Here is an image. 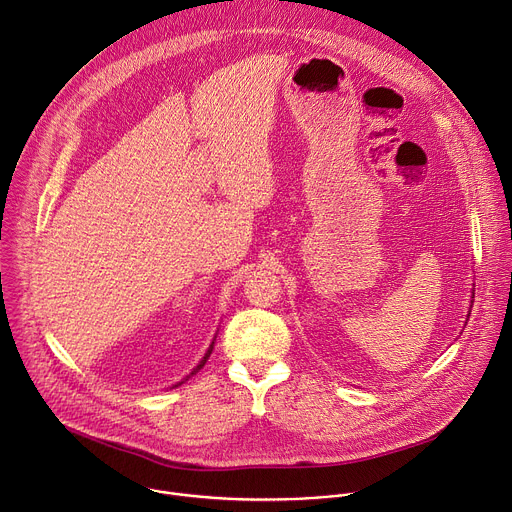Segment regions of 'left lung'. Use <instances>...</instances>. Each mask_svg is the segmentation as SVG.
I'll use <instances>...</instances> for the list:
<instances>
[{
	"mask_svg": "<svg viewBox=\"0 0 512 512\" xmlns=\"http://www.w3.org/2000/svg\"><path fill=\"white\" fill-rule=\"evenodd\" d=\"M472 298H474V290H472ZM470 312H472V310H468V318H470Z\"/></svg>",
	"mask_w": 512,
	"mask_h": 512,
	"instance_id": "left-lung-1",
	"label": "left lung"
}]
</instances>
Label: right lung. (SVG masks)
<instances>
[{
	"label": "right lung",
	"mask_w": 512,
	"mask_h": 512,
	"mask_svg": "<svg viewBox=\"0 0 512 512\" xmlns=\"http://www.w3.org/2000/svg\"><path fill=\"white\" fill-rule=\"evenodd\" d=\"M214 341H216V335H214V339H212V343H210V347H208V351H206V353H204V357H202V359H200V363H198V365H196V367H194V369H192V371H190V376H185V378H183V380H181V382H177V384H175V386H173V388H177V386H181V384H183V382H188V380H190V378H192V376H196V374H198V371H200V369H202V367H204V365H206V361H208V357H210V353H212V349H214Z\"/></svg>",
	"instance_id": "obj_1"
}]
</instances>
